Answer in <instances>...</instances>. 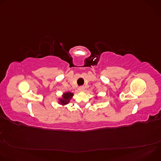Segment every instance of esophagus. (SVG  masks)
Instances as JSON below:
<instances>
[{
    "label": "esophagus",
    "instance_id": "esophagus-1",
    "mask_svg": "<svg viewBox=\"0 0 161 161\" xmlns=\"http://www.w3.org/2000/svg\"><path fill=\"white\" fill-rule=\"evenodd\" d=\"M79 90L80 92H83L85 90V87L84 86H80L79 87Z\"/></svg>",
    "mask_w": 161,
    "mask_h": 161
}]
</instances>
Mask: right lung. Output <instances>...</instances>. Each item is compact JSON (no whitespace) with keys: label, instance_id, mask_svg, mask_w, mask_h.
Returning a JSON list of instances; mask_svg holds the SVG:
<instances>
[{"label":"right lung","instance_id":"1","mask_svg":"<svg viewBox=\"0 0 161 161\" xmlns=\"http://www.w3.org/2000/svg\"><path fill=\"white\" fill-rule=\"evenodd\" d=\"M73 96V94L71 92H69L64 93L62 98H60L58 99L59 100L58 103L62 106L67 104L69 103L70 100L72 99Z\"/></svg>","mask_w":161,"mask_h":161}]
</instances>
